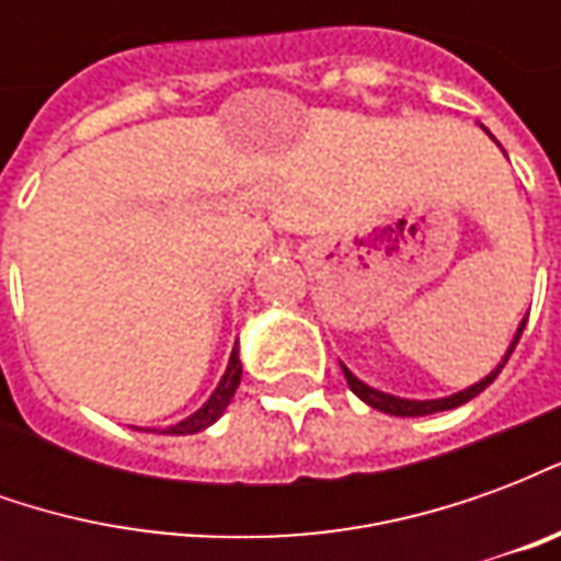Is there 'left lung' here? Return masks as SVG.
Here are the masks:
<instances>
[{"mask_svg":"<svg viewBox=\"0 0 561 561\" xmlns=\"http://www.w3.org/2000/svg\"><path fill=\"white\" fill-rule=\"evenodd\" d=\"M523 328H526V318H523V324H519L517 336H514V342H511V348H507L505 360L499 364V369H493V373L483 378V381H478V385H471V388L459 390V393H454V397H445V400H426V402L400 400V397H390V393H381V390L364 385L360 378L348 373V366H342V373H345V381H348V388H352L354 393H357V397H360V400L366 402V405H373V409H378V412L397 414V417H421V414L447 412V409H457V405H462V402L474 400V397H478V393H481V390L486 388V385H493L495 376L502 373V366L507 364V357H511V354H514V348H517L519 336H523Z\"/></svg>","mask_w":561,"mask_h":561,"instance_id":"8db88e82","label":"left lung"}]
</instances>
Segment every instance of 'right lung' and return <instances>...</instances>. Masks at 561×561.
Returning a JSON list of instances; mask_svg holds the SVG:
<instances>
[{"label": "right lung", "instance_id": "right-lung-1", "mask_svg": "<svg viewBox=\"0 0 561 561\" xmlns=\"http://www.w3.org/2000/svg\"><path fill=\"white\" fill-rule=\"evenodd\" d=\"M240 376H243V364H240V357H237V348H233L231 360H228V369H225V376H221L219 388L213 390V397H209L201 409H197L192 417H185L171 430H164V435H192L201 433V430H207L209 423L219 421V414L228 409V402H231L233 390L240 385Z\"/></svg>", "mask_w": 561, "mask_h": 561}]
</instances>
